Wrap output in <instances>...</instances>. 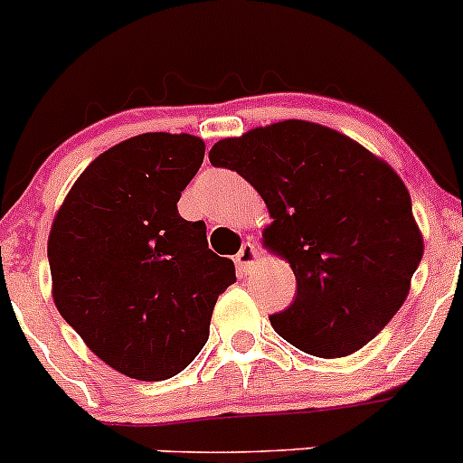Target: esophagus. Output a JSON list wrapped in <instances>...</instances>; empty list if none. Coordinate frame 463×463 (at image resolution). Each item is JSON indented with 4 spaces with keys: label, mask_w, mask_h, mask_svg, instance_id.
<instances>
[{
    "label": "esophagus",
    "mask_w": 463,
    "mask_h": 463,
    "mask_svg": "<svg viewBox=\"0 0 463 463\" xmlns=\"http://www.w3.org/2000/svg\"><path fill=\"white\" fill-rule=\"evenodd\" d=\"M258 260H260L258 246H255L253 241H246V244L240 249V253H237L235 262H237V269H240L241 273H249L250 269L258 264Z\"/></svg>",
    "instance_id": "esophagus-1"
}]
</instances>
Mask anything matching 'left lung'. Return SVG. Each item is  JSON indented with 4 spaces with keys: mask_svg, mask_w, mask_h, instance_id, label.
Instances as JSON below:
<instances>
[{
    "mask_svg": "<svg viewBox=\"0 0 463 463\" xmlns=\"http://www.w3.org/2000/svg\"><path fill=\"white\" fill-rule=\"evenodd\" d=\"M210 163L244 176L273 219L262 244L296 276L294 303L269 317L282 339L335 360L392 321L423 258L410 192L392 165L305 119L219 140Z\"/></svg>",
    "mask_w": 463,
    "mask_h": 463,
    "instance_id": "8db88e82",
    "label": "left lung"
}]
</instances>
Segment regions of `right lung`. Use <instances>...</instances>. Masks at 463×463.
I'll return each instance as SVG.
<instances>
[{
	"label": "right lung",
	"mask_w": 463,
	"mask_h": 463,
	"mask_svg": "<svg viewBox=\"0 0 463 463\" xmlns=\"http://www.w3.org/2000/svg\"><path fill=\"white\" fill-rule=\"evenodd\" d=\"M190 133H142L85 167L47 240L52 296L90 351L133 380L181 373L201 353L235 264L208 249L178 199L203 163Z\"/></svg>",
	"instance_id": "right-lung-1"
}]
</instances>
